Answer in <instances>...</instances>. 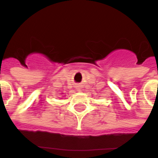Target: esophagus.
Masks as SVG:
<instances>
[{"instance_id": "1", "label": "esophagus", "mask_w": 158, "mask_h": 158, "mask_svg": "<svg viewBox=\"0 0 158 158\" xmlns=\"http://www.w3.org/2000/svg\"><path fill=\"white\" fill-rule=\"evenodd\" d=\"M76 89L79 90V89H80V86H79V85H76Z\"/></svg>"}]
</instances>
